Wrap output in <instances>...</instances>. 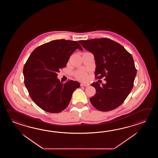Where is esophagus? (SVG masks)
Wrapping results in <instances>:
<instances>
[{
  "label": "esophagus",
  "instance_id": "34e87169",
  "mask_svg": "<svg viewBox=\"0 0 158 158\" xmlns=\"http://www.w3.org/2000/svg\"><path fill=\"white\" fill-rule=\"evenodd\" d=\"M81 86H85V87H88L89 86V84H84V83H81L80 84Z\"/></svg>",
  "mask_w": 158,
  "mask_h": 158
}]
</instances>
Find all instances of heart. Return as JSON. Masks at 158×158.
Wrapping results in <instances>:
<instances>
[{"mask_svg":"<svg viewBox=\"0 0 158 158\" xmlns=\"http://www.w3.org/2000/svg\"><path fill=\"white\" fill-rule=\"evenodd\" d=\"M74 74H75L76 77L80 80H84L86 78V74L84 72V71H77Z\"/></svg>","mask_w":158,"mask_h":158,"instance_id":"obj_1","label":"heart"}]
</instances>
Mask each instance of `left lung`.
Wrapping results in <instances>:
<instances>
[{"label": "left lung", "mask_w": 158, "mask_h": 158, "mask_svg": "<svg viewBox=\"0 0 158 158\" xmlns=\"http://www.w3.org/2000/svg\"><path fill=\"white\" fill-rule=\"evenodd\" d=\"M85 49L94 55L97 79L105 77L106 84H91L96 93L90 98L94 107L110 111L120 106L133 87L137 74L131 54L116 42L108 38L79 40Z\"/></svg>", "instance_id": "1"}]
</instances>
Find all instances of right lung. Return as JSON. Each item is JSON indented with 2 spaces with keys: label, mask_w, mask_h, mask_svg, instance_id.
Segmentation results:
<instances>
[{
  "label": "right lung",
  "mask_w": 158,
  "mask_h": 158,
  "mask_svg": "<svg viewBox=\"0 0 158 158\" xmlns=\"http://www.w3.org/2000/svg\"><path fill=\"white\" fill-rule=\"evenodd\" d=\"M82 50L77 41L57 40L44 44L30 54L23 69L24 83L31 99L44 111L59 113L67 107L77 81L63 84L57 78L76 49Z\"/></svg>",
  "instance_id": "obj_1"
}]
</instances>
